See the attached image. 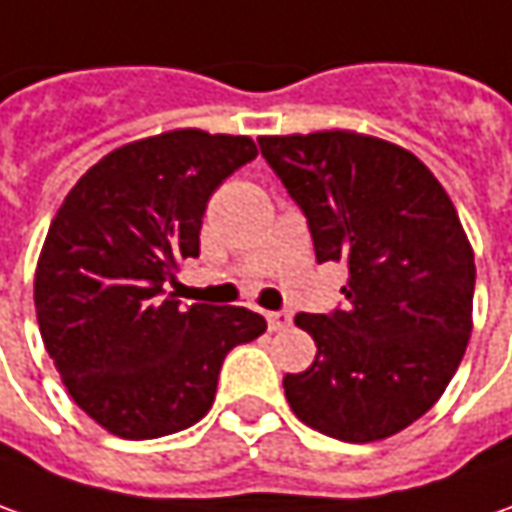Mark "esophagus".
I'll return each instance as SVG.
<instances>
[{"label": "esophagus", "instance_id": "esophagus-1", "mask_svg": "<svg viewBox=\"0 0 512 512\" xmlns=\"http://www.w3.org/2000/svg\"><path fill=\"white\" fill-rule=\"evenodd\" d=\"M266 323L272 331H283L291 323V311H269L266 314Z\"/></svg>", "mask_w": 512, "mask_h": 512}]
</instances>
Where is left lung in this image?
I'll return each mask as SVG.
<instances>
[{"mask_svg":"<svg viewBox=\"0 0 512 512\" xmlns=\"http://www.w3.org/2000/svg\"><path fill=\"white\" fill-rule=\"evenodd\" d=\"M309 221L320 263L345 260V309L297 314L317 343L286 374L291 411L343 442H379L445 394L473 328L476 263L445 186L414 152L351 130L257 138Z\"/></svg>","mask_w":512,"mask_h":512,"instance_id":"1","label":"left lung"}]
</instances>
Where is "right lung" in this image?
Here are the masks:
<instances>
[{"label": "right lung", "instance_id": "right-lung-1", "mask_svg": "<svg viewBox=\"0 0 512 512\" xmlns=\"http://www.w3.org/2000/svg\"><path fill=\"white\" fill-rule=\"evenodd\" d=\"M257 155L249 135L169 130L107 152L67 192L36 263L47 354L90 419L158 439L206 416L226 354L266 320L240 306L164 297L201 252L212 192Z\"/></svg>", "mask_w": 512, "mask_h": 512}]
</instances>
